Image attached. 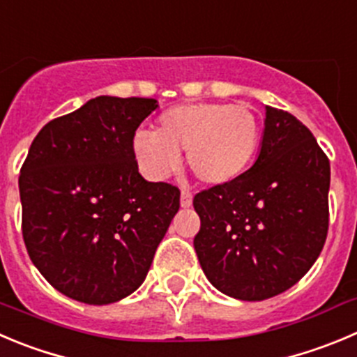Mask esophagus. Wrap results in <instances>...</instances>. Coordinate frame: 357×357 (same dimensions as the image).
Here are the masks:
<instances>
[{
  "label": "esophagus",
  "mask_w": 357,
  "mask_h": 357,
  "mask_svg": "<svg viewBox=\"0 0 357 357\" xmlns=\"http://www.w3.org/2000/svg\"><path fill=\"white\" fill-rule=\"evenodd\" d=\"M181 205L184 206V208H188V206L192 205V192L189 191L188 188H184L181 191Z\"/></svg>",
  "instance_id": "34e87169"
}]
</instances>
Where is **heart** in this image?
I'll use <instances>...</instances> for the list:
<instances>
[{
  "label": "heart",
  "mask_w": 357,
  "mask_h": 357,
  "mask_svg": "<svg viewBox=\"0 0 357 357\" xmlns=\"http://www.w3.org/2000/svg\"><path fill=\"white\" fill-rule=\"evenodd\" d=\"M263 124L249 105L184 103L158 119L154 133L138 131L133 154L142 172L154 181L172 175L188 151L192 175L208 185L236 181L259 151Z\"/></svg>",
  "instance_id": "heart-1"
}]
</instances>
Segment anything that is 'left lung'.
I'll return each instance as SVG.
<instances>
[{
	"instance_id": "1",
	"label": "left lung",
	"mask_w": 357,
	"mask_h": 357,
	"mask_svg": "<svg viewBox=\"0 0 357 357\" xmlns=\"http://www.w3.org/2000/svg\"><path fill=\"white\" fill-rule=\"evenodd\" d=\"M329 159L307 126L266 107L256 162L192 199L195 249L215 289L243 301L284 293L307 273L328 235Z\"/></svg>"
}]
</instances>
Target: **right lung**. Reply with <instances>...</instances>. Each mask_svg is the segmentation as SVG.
<instances>
[{
  "label": "right lung",
  "mask_w": 357,
  "mask_h": 357,
  "mask_svg": "<svg viewBox=\"0 0 357 357\" xmlns=\"http://www.w3.org/2000/svg\"><path fill=\"white\" fill-rule=\"evenodd\" d=\"M152 98L98 96L45 124L20 168L22 236L47 282L108 305L142 286L181 206L178 188L138 173L133 138Z\"/></svg>",
  "instance_id": "1"
}]
</instances>
